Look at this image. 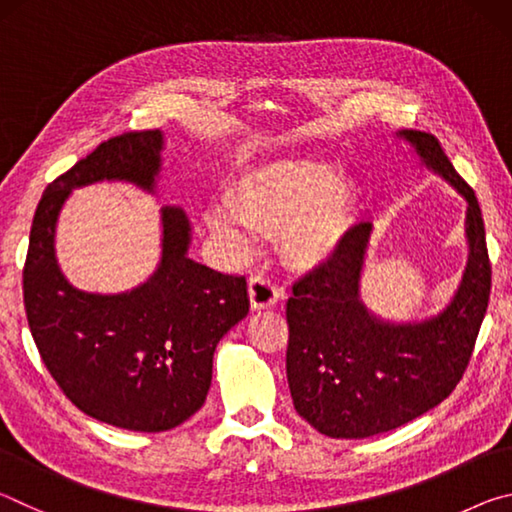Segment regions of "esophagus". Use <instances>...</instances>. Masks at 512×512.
Instances as JSON below:
<instances>
[{"instance_id": "1", "label": "esophagus", "mask_w": 512, "mask_h": 512, "mask_svg": "<svg viewBox=\"0 0 512 512\" xmlns=\"http://www.w3.org/2000/svg\"><path fill=\"white\" fill-rule=\"evenodd\" d=\"M248 296H250V307L255 311L271 309L280 300V291H277L275 284L264 275H253L248 280Z\"/></svg>"}]
</instances>
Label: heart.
I'll return each mask as SVG.
<instances>
[{"label": "heart", "instance_id": "obj_1", "mask_svg": "<svg viewBox=\"0 0 512 512\" xmlns=\"http://www.w3.org/2000/svg\"><path fill=\"white\" fill-rule=\"evenodd\" d=\"M214 210L216 232L241 239V223L280 235L282 253L298 268H318L339 255L359 207V183L320 158H282L246 171Z\"/></svg>", "mask_w": 512, "mask_h": 512}]
</instances>
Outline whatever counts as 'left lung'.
Here are the masks:
<instances>
[{
  "mask_svg": "<svg viewBox=\"0 0 512 512\" xmlns=\"http://www.w3.org/2000/svg\"><path fill=\"white\" fill-rule=\"evenodd\" d=\"M422 169L465 201L467 262L438 314L393 320L361 296L375 225H354L339 255L293 287L287 302V377L293 406L329 438L393 431L438 406L454 391L472 357L490 298V262L479 201L436 137L397 131Z\"/></svg>",
  "mask_w": 512,
  "mask_h": 512,
  "instance_id": "left-lung-1",
  "label": "left lung"
}]
</instances>
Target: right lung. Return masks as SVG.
Returning <instances> with one entry per match:
<instances>
[{
  "label": "right lung",
  "instance_id": "obj_1",
  "mask_svg": "<svg viewBox=\"0 0 512 512\" xmlns=\"http://www.w3.org/2000/svg\"><path fill=\"white\" fill-rule=\"evenodd\" d=\"M164 146L162 131L126 133L58 176L38 203L24 264V307L51 377L90 418L142 433L201 409L216 343L248 314L246 277L189 257L187 212L160 205L155 271L128 291H83L58 264L56 228L74 189L108 180L158 194Z\"/></svg>",
  "mask_w": 512,
  "mask_h": 512
}]
</instances>
